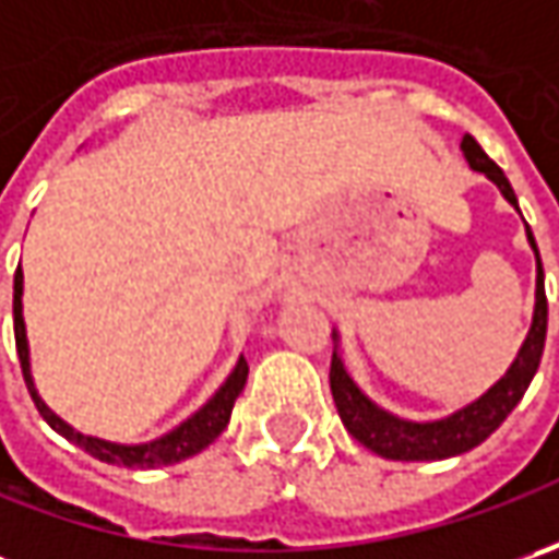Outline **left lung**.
Returning a JSON list of instances; mask_svg holds the SVG:
<instances>
[{
    "label": "left lung",
    "instance_id": "left-lung-1",
    "mask_svg": "<svg viewBox=\"0 0 559 559\" xmlns=\"http://www.w3.org/2000/svg\"><path fill=\"white\" fill-rule=\"evenodd\" d=\"M461 148L463 158L469 162V167L485 174L491 183L501 189V195H504L507 202L516 207L513 186L504 177V170L485 155L483 145L466 133ZM526 236L528 246L535 251V267H538V273H535V313H532V330H528L526 342H523L516 360L510 364V370L483 397H476L473 404L461 407L457 414H451V417L444 419H432V423H411V419L395 417V414L376 407L373 401L357 389L355 379L348 376L338 352H333V364H330L333 401L335 407H338V417L345 423V429L364 448H370L379 457H389V461H444V457H457V454L473 451L476 444H483L504 423L507 414L520 404V397L526 395L528 382H532V376H535L538 364H542L545 335H548V295H545L542 254H538V246H535L528 226Z\"/></svg>",
    "mask_w": 559,
    "mask_h": 559
}]
</instances>
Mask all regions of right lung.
<instances>
[{"mask_svg": "<svg viewBox=\"0 0 559 559\" xmlns=\"http://www.w3.org/2000/svg\"><path fill=\"white\" fill-rule=\"evenodd\" d=\"M21 295H24V273H21V264H17V273H14V345H17V360H21V373H24V382H27V392H31L36 411L43 414V419L52 426L55 432H61L68 441L80 444V448H83L86 454H93L96 461L111 463V466H127V469L167 466V463H180L186 461V457L204 451V448L226 429L229 414H233V404H236L239 392L246 389V357L236 360L233 373L226 376L224 385L211 395V401H207L204 407H199L192 417L186 419V423H180L177 429H170L162 439L145 441V444H118V441L93 439V436L76 432L74 426H68L64 419L46 407V401L39 397L36 385H33L31 348H27V330H24V305H21Z\"/></svg>", "mask_w": 559, "mask_h": 559, "instance_id": "obj_1", "label": "right lung"}]
</instances>
